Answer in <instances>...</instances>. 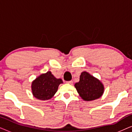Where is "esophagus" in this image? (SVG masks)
<instances>
[{
	"mask_svg": "<svg viewBox=\"0 0 132 132\" xmlns=\"http://www.w3.org/2000/svg\"><path fill=\"white\" fill-rule=\"evenodd\" d=\"M67 84H70V85H72L73 84V82L72 80H70V81H67Z\"/></svg>",
	"mask_w": 132,
	"mask_h": 132,
	"instance_id": "34e87169",
	"label": "esophagus"
}]
</instances>
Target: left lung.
I'll return each instance as SVG.
<instances>
[{"label":"left lung","mask_w":132,"mask_h":132,"mask_svg":"<svg viewBox=\"0 0 132 132\" xmlns=\"http://www.w3.org/2000/svg\"><path fill=\"white\" fill-rule=\"evenodd\" d=\"M75 86L79 96L88 102L99 98L104 91L102 82L86 71L81 73L79 82L76 83Z\"/></svg>","instance_id":"1"}]
</instances>
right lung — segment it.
Here are the masks:
<instances>
[{"label":"right lung","mask_w":132,"mask_h":132,"mask_svg":"<svg viewBox=\"0 0 132 132\" xmlns=\"http://www.w3.org/2000/svg\"><path fill=\"white\" fill-rule=\"evenodd\" d=\"M63 84L61 79H57L48 71L43 73L32 81V93L34 97L40 100H48L56 93L58 86Z\"/></svg>","instance_id":"right-lung-1"}]
</instances>
